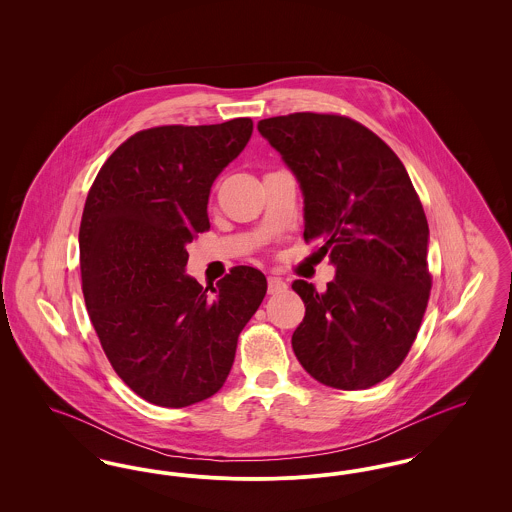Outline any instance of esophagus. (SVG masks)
<instances>
[{
    "label": "esophagus",
    "instance_id": "34e87169",
    "mask_svg": "<svg viewBox=\"0 0 512 512\" xmlns=\"http://www.w3.org/2000/svg\"><path fill=\"white\" fill-rule=\"evenodd\" d=\"M288 290V284L278 278V276H268V293L270 295H276V293L286 292Z\"/></svg>",
    "mask_w": 512,
    "mask_h": 512
}]
</instances>
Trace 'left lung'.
<instances>
[{
    "mask_svg": "<svg viewBox=\"0 0 512 512\" xmlns=\"http://www.w3.org/2000/svg\"><path fill=\"white\" fill-rule=\"evenodd\" d=\"M257 128L299 182L305 242H322L336 267L326 292L293 282L305 303L293 353L320 384L366 390L403 363L428 305L422 203L399 157L359 122L293 113Z\"/></svg>",
    "mask_w": 512,
    "mask_h": 512,
    "instance_id": "left-lung-1",
    "label": "left lung"
}]
</instances>
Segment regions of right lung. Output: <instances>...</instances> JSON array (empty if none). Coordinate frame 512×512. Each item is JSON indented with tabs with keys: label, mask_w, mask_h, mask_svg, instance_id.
I'll list each match as a JSON object with an SVG mask.
<instances>
[{
	"label": "right lung",
	"mask_w": 512,
	"mask_h": 512,
	"mask_svg": "<svg viewBox=\"0 0 512 512\" xmlns=\"http://www.w3.org/2000/svg\"><path fill=\"white\" fill-rule=\"evenodd\" d=\"M251 119L157 126L105 161L80 222L88 315L122 382L159 407L215 395L267 278L234 267L209 288L186 274L188 249L209 228L211 186L247 146Z\"/></svg>",
	"instance_id": "right-lung-1"
}]
</instances>
